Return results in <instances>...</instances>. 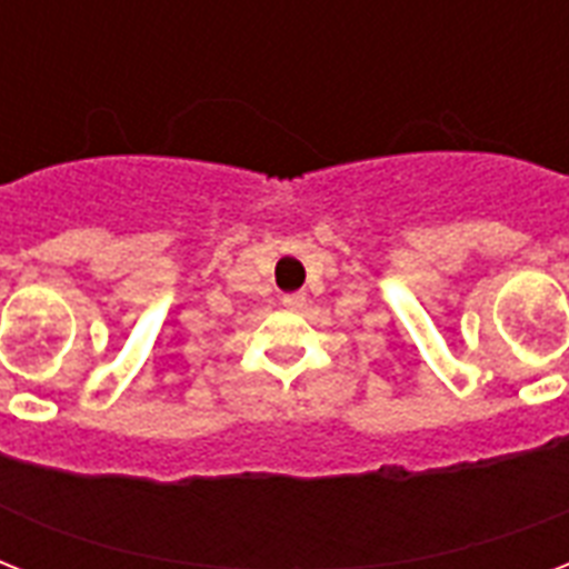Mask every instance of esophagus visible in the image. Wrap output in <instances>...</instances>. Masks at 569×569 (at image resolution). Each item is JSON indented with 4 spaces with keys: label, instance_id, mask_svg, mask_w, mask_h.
I'll list each match as a JSON object with an SVG mask.
<instances>
[{
    "label": "esophagus",
    "instance_id": "1",
    "mask_svg": "<svg viewBox=\"0 0 569 569\" xmlns=\"http://www.w3.org/2000/svg\"><path fill=\"white\" fill-rule=\"evenodd\" d=\"M280 303H283L286 310H301L303 303H307V295H303V292H289V295H283V298H280Z\"/></svg>",
    "mask_w": 569,
    "mask_h": 569
}]
</instances>
